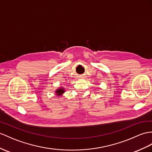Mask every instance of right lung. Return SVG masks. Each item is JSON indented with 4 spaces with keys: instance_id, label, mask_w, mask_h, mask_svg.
Here are the masks:
<instances>
[{
    "instance_id": "right-lung-1",
    "label": "right lung",
    "mask_w": 152,
    "mask_h": 152,
    "mask_svg": "<svg viewBox=\"0 0 152 152\" xmlns=\"http://www.w3.org/2000/svg\"><path fill=\"white\" fill-rule=\"evenodd\" d=\"M64 92V89L61 88V89H58V90L56 91V93L58 95H61V94H62Z\"/></svg>"
}]
</instances>
